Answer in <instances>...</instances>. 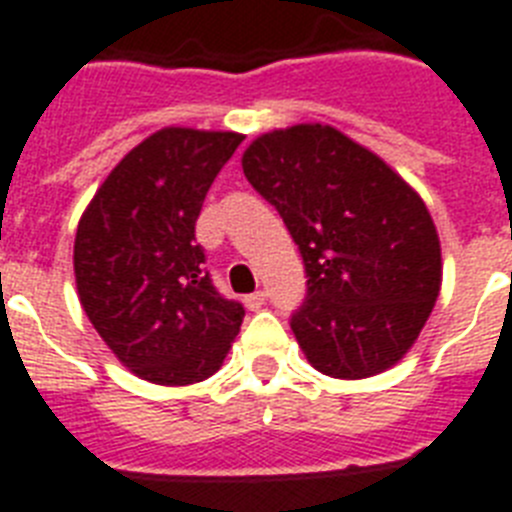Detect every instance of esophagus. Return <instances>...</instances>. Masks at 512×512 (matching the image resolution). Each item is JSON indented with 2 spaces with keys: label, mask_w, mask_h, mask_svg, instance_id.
Instances as JSON below:
<instances>
[{
  "label": "esophagus",
  "mask_w": 512,
  "mask_h": 512,
  "mask_svg": "<svg viewBox=\"0 0 512 512\" xmlns=\"http://www.w3.org/2000/svg\"><path fill=\"white\" fill-rule=\"evenodd\" d=\"M264 301H266V295L261 293V290H256V293H251V295H246V298H243V303H246L248 311H259V308L264 306Z\"/></svg>",
  "instance_id": "34e87169"
}]
</instances>
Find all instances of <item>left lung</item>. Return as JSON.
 <instances>
[{"label": "left lung", "mask_w": 512, "mask_h": 512, "mask_svg": "<svg viewBox=\"0 0 512 512\" xmlns=\"http://www.w3.org/2000/svg\"><path fill=\"white\" fill-rule=\"evenodd\" d=\"M243 172L303 256L306 301L290 327L308 363L337 379L395 366L442 285L437 230L416 190L329 125L261 135Z\"/></svg>", "instance_id": "8db88e82"}]
</instances>
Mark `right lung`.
I'll list each match as a JSON object with an SVG mask.
<instances>
[{
  "mask_svg": "<svg viewBox=\"0 0 512 512\" xmlns=\"http://www.w3.org/2000/svg\"><path fill=\"white\" fill-rule=\"evenodd\" d=\"M240 133L164 128L96 190L75 235V282L94 329L133 374L204 382L222 366L246 308L206 272L196 219Z\"/></svg>",
  "mask_w": 512,
  "mask_h": 512,
  "instance_id": "obj_1",
  "label": "right lung"
}]
</instances>
